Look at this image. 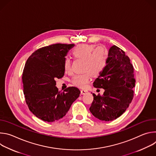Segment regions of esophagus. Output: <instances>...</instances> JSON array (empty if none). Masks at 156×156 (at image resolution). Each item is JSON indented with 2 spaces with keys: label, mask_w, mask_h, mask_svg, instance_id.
<instances>
[{
  "label": "esophagus",
  "mask_w": 156,
  "mask_h": 156,
  "mask_svg": "<svg viewBox=\"0 0 156 156\" xmlns=\"http://www.w3.org/2000/svg\"><path fill=\"white\" fill-rule=\"evenodd\" d=\"M87 90H81V94H85L86 93H87Z\"/></svg>",
  "instance_id": "34e87169"
}]
</instances>
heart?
<instances>
[{
  "mask_svg": "<svg viewBox=\"0 0 156 156\" xmlns=\"http://www.w3.org/2000/svg\"><path fill=\"white\" fill-rule=\"evenodd\" d=\"M72 55L75 59L83 60V74L75 75L73 83L79 87H84L90 79L91 75L97 76L104 70L107 63L108 54L107 50L102 46L95 48L91 44H81L74 48ZM63 69L65 72L70 71V62L68 58L63 62Z\"/></svg>",
  "mask_w": 156,
  "mask_h": 156,
  "instance_id": "b5f03b06",
  "label": "heart"
}]
</instances>
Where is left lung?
<instances>
[{
	"label": "left lung",
	"instance_id": "1",
	"mask_svg": "<svg viewBox=\"0 0 156 156\" xmlns=\"http://www.w3.org/2000/svg\"><path fill=\"white\" fill-rule=\"evenodd\" d=\"M107 65L93 83L94 87L104 89L103 95L93 94L90 108L91 114L102 121H112L122 115L133 98L135 86L134 69L125 52L116 46L108 50Z\"/></svg>",
	"mask_w": 156,
	"mask_h": 156
}]
</instances>
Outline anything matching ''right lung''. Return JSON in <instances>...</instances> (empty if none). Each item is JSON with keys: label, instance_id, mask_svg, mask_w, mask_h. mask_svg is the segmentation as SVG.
Segmentation results:
<instances>
[{"label": "right lung", "instance_id": "right-lung-1", "mask_svg": "<svg viewBox=\"0 0 156 156\" xmlns=\"http://www.w3.org/2000/svg\"><path fill=\"white\" fill-rule=\"evenodd\" d=\"M75 44H55L40 48L28 58L22 75L23 93L31 112L44 122L64 117L80 91L69 87L63 92L55 86L56 78L63 76V62Z\"/></svg>", "mask_w": 156, "mask_h": 156}]
</instances>
